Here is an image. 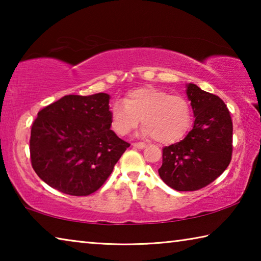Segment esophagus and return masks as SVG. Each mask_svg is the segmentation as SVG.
Returning <instances> with one entry per match:
<instances>
[{
  "instance_id": "obj_1",
  "label": "esophagus",
  "mask_w": 261,
  "mask_h": 261,
  "mask_svg": "<svg viewBox=\"0 0 261 261\" xmlns=\"http://www.w3.org/2000/svg\"><path fill=\"white\" fill-rule=\"evenodd\" d=\"M132 146L136 147V148H141V149H143V148L146 147V144H144V143H134V144H132Z\"/></svg>"
}]
</instances>
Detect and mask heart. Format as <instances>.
I'll return each mask as SVG.
<instances>
[{
  "mask_svg": "<svg viewBox=\"0 0 261 261\" xmlns=\"http://www.w3.org/2000/svg\"><path fill=\"white\" fill-rule=\"evenodd\" d=\"M110 118L117 135H127L141 120V135L153 137L160 144H171L182 138L189 129L191 108L184 96L145 86L130 91L124 102H115Z\"/></svg>",
  "mask_w": 261,
  "mask_h": 261,
  "instance_id": "obj_1",
  "label": "heart"
}]
</instances>
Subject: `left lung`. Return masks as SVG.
Masks as SVG:
<instances>
[{"mask_svg":"<svg viewBox=\"0 0 261 261\" xmlns=\"http://www.w3.org/2000/svg\"><path fill=\"white\" fill-rule=\"evenodd\" d=\"M194 120L193 129L178 143L162 149L159 175L177 191H196L227 169L232 154V121L218 95L187 85Z\"/></svg>","mask_w":261,"mask_h":261,"instance_id":"8db88e82","label":"left lung"}]
</instances>
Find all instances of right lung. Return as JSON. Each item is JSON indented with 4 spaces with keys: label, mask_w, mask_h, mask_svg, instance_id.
I'll use <instances>...</instances> for the list:
<instances>
[{
    "label": "right lung",
    "mask_w": 261,
    "mask_h": 261,
    "mask_svg": "<svg viewBox=\"0 0 261 261\" xmlns=\"http://www.w3.org/2000/svg\"><path fill=\"white\" fill-rule=\"evenodd\" d=\"M107 93L65 95L38 113L31 129V162L49 187L88 196L109 177L130 146L110 130Z\"/></svg>",
    "instance_id": "obj_1"
}]
</instances>
